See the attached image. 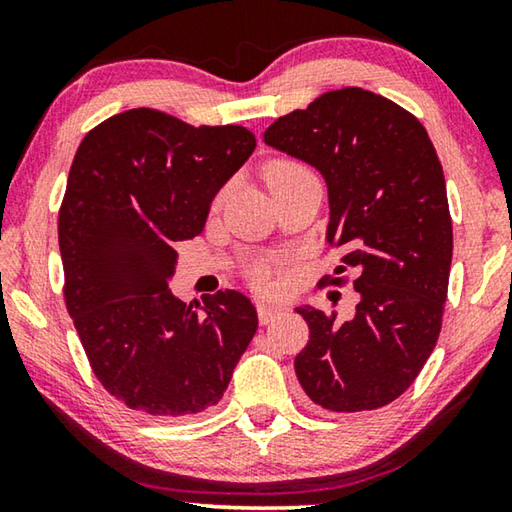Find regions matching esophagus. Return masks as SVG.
I'll return each instance as SVG.
<instances>
[{"label": "esophagus", "mask_w": 512, "mask_h": 512, "mask_svg": "<svg viewBox=\"0 0 512 512\" xmlns=\"http://www.w3.org/2000/svg\"><path fill=\"white\" fill-rule=\"evenodd\" d=\"M280 311H282L280 305H266V302H259V305H257L259 320H262L264 325L271 323V320H273L277 314H280Z\"/></svg>", "instance_id": "obj_1"}]
</instances>
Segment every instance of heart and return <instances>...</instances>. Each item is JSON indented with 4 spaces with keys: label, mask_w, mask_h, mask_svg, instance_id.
<instances>
[{
    "label": "heart",
    "mask_w": 512,
    "mask_h": 512,
    "mask_svg": "<svg viewBox=\"0 0 512 512\" xmlns=\"http://www.w3.org/2000/svg\"><path fill=\"white\" fill-rule=\"evenodd\" d=\"M305 171L307 169L302 167V164L293 162V160H275V162L268 164L266 180H268V185L273 187L275 183H280V180H287V178L298 176V173H305ZM250 275H253V280L257 284H264L266 277H268V266L266 264H257L253 271H250Z\"/></svg>",
    "instance_id": "b5f03b06"
}]
</instances>
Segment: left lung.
Returning <instances> with one entry per match:
<instances>
[{
    "mask_svg": "<svg viewBox=\"0 0 512 512\" xmlns=\"http://www.w3.org/2000/svg\"><path fill=\"white\" fill-rule=\"evenodd\" d=\"M264 142L323 173L327 244L352 268L354 316L298 307L309 343L293 366L309 400L334 413L397 400L436 348L452 266L445 176L409 110L370 90L320 94L266 128ZM341 287L345 277H325Z\"/></svg>",
    "mask_w": 512,
    "mask_h": 512,
    "instance_id": "obj_1",
    "label": "left lung"
}]
</instances>
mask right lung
<instances>
[{"instance_id":"obj_1","label":"right lung","mask_w":512,"mask_h":512,"mask_svg":"<svg viewBox=\"0 0 512 512\" xmlns=\"http://www.w3.org/2000/svg\"><path fill=\"white\" fill-rule=\"evenodd\" d=\"M244 126H189L153 108L83 137L58 212L65 305L101 386L153 418L219 404L257 332L244 293L203 309L169 289L176 241L201 235L216 192L255 151Z\"/></svg>"}]
</instances>
